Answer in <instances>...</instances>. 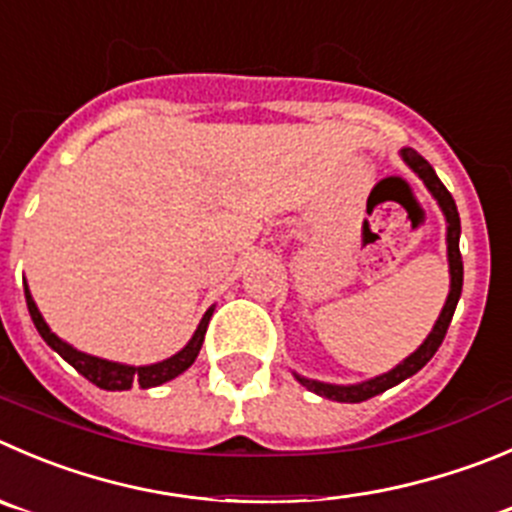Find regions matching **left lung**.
<instances>
[{"label":"left lung","mask_w":512,"mask_h":512,"mask_svg":"<svg viewBox=\"0 0 512 512\" xmlns=\"http://www.w3.org/2000/svg\"><path fill=\"white\" fill-rule=\"evenodd\" d=\"M402 160L415 170L417 175L422 178V183L427 186V191L435 196V201L440 203L442 213H445L447 221V261H450V294H447L445 306H442L440 316H437L435 326H432V332L427 334L425 342L420 344L417 352H412L405 362H399L397 367L389 369L387 374H379V377L367 379L362 384H326V382H316V379H306L301 374L294 372V377L304 384L309 392H316L319 397L334 399V402H364V399L374 397V394H382L384 389L394 387V384L405 382L407 377L420 372L435 352L440 349L442 339L447 334V326H450L452 314H455V306L460 301L462 294V256H460V213H457L455 201H452L450 191L442 186V180L437 178V173L432 170V165L422 158L417 150L405 148L402 150Z\"/></svg>","instance_id":"8db88e82"}]
</instances>
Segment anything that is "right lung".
<instances>
[{"instance_id":"obj_1","label":"right lung","mask_w":512,"mask_h":512,"mask_svg":"<svg viewBox=\"0 0 512 512\" xmlns=\"http://www.w3.org/2000/svg\"><path fill=\"white\" fill-rule=\"evenodd\" d=\"M24 299H27L29 316H32V321H34V326H37L40 337L45 339V342L50 344V347L55 349V352L60 354L67 364H72V367H75L82 377L90 379V382L97 384L100 389H107V392H115V389H130L133 384H138V387H143V389L158 387V384L170 382V379H175L178 374L186 372V369L196 362L198 352H201L203 337H206V329H208V321H211V314H213V306H211V309L203 314L201 324H198V329H196V334L191 337V342L180 349L178 354H173V357L163 359V362H158V364H148V367H130V364L107 362V359L92 357V354H85V352H77L75 347H70L67 342H62V339L52 332L50 326H47V321L42 319L40 309H37V304H34L32 294H29L27 284H24Z\"/></svg>"}]
</instances>
